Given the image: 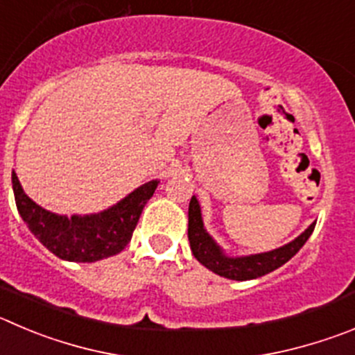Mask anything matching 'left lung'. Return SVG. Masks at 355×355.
<instances>
[{
  "label": "left lung",
  "mask_w": 355,
  "mask_h": 355,
  "mask_svg": "<svg viewBox=\"0 0 355 355\" xmlns=\"http://www.w3.org/2000/svg\"><path fill=\"white\" fill-rule=\"evenodd\" d=\"M313 227H315V223L310 224L293 241L282 245V247L273 248V250H268V252L248 254V256H230V254L224 252V248L211 238V234L205 227L198 198L193 196L191 203H189L187 234L193 256L205 268L214 271L215 275H220V277L230 278V280H238V282L259 278L286 264L306 243L310 234L313 233Z\"/></svg>",
  "instance_id": "obj_1"
}]
</instances>
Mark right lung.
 <instances>
[{
    "mask_svg": "<svg viewBox=\"0 0 355 355\" xmlns=\"http://www.w3.org/2000/svg\"><path fill=\"white\" fill-rule=\"evenodd\" d=\"M157 184L159 180L147 182L98 214L68 217L36 205L24 193L17 173L12 171L15 205L26 226L54 256L71 263H96L122 252Z\"/></svg>",
    "mask_w": 355,
    "mask_h": 355,
    "instance_id": "1",
    "label": "right lung"
}]
</instances>
